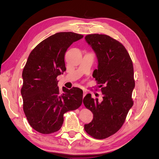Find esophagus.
Masks as SVG:
<instances>
[{"label": "esophagus", "instance_id": "obj_1", "mask_svg": "<svg viewBox=\"0 0 159 159\" xmlns=\"http://www.w3.org/2000/svg\"><path fill=\"white\" fill-rule=\"evenodd\" d=\"M83 92H84V94H83V97L84 98L85 95L87 94V91H86L85 89H83Z\"/></svg>", "mask_w": 159, "mask_h": 159}]
</instances>
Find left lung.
I'll return each instance as SVG.
<instances>
[{
	"label": "left lung",
	"mask_w": 159,
	"mask_h": 159,
	"mask_svg": "<svg viewBox=\"0 0 159 159\" xmlns=\"http://www.w3.org/2000/svg\"><path fill=\"white\" fill-rule=\"evenodd\" d=\"M85 39L98 59V69L93 77L99 87H103L101 102L90 93L83 99L85 107L93 114V120L85 124L84 129L93 138L103 139L119 131L133 106V66L125 48L111 37L94 34L87 35Z\"/></svg>",
	"instance_id": "1"
}]
</instances>
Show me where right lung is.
<instances>
[{
	"label": "right lung",
	"mask_w": 159,
	"mask_h": 159,
	"mask_svg": "<svg viewBox=\"0 0 159 159\" xmlns=\"http://www.w3.org/2000/svg\"><path fill=\"white\" fill-rule=\"evenodd\" d=\"M83 37L71 32H57L38 44L28 56L22 71L21 95L28 121L38 132L57 131L63 124L64 114L82 103V90L63 87L61 93L56 78L66 70L67 50Z\"/></svg>",
	"instance_id": "add662e5"
}]
</instances>
